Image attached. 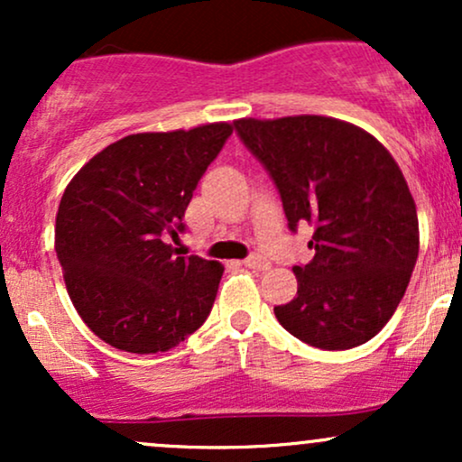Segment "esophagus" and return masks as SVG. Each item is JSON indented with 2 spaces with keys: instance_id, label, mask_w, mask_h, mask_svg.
<instances>
[{
  "instance_id": "obj_1",
  "label": "esophagus",
  "mask_w": 462,
  "mask_h": 462,
  "mask_svg": "<svg viewBox=\"0 0 462 462\" xmlns=\"http://www.w3.org/2000/svg\"><path fill=\"white\" fill-rule=\"evenodd\" d=\"M243 264L249 269H269V261L267 258H263L261 254H252V256L243 261Z\"/></svg>"
}]
</instances>
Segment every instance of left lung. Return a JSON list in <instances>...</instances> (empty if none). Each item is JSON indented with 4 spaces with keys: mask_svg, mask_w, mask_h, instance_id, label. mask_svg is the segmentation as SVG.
<instances>
[{
    "mask_svg": "<svg viewBox=\"0 0 462 462\" xmlns=\"http://www.w3.org/2000/svg\"><path fill=\"white\" fill-rule=\"evenodd\" d=\"M236 134L278 189L291 232L315 227L298 295L273 312L319 349L374 338L404 298L419 254L415 199L400 167L358 125L319 115L238 119Z\"/></svg>",
    "mask_w": 462,
    "mask_h": 462,
    "instance_id": "8db88e82",
    "label": "left lung"
}]
</instances>
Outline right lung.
Instances as JSON below:
<instances>
[{"label": "right lung", "mask_w": 462, "mask_h": 462, "mask_svg": "<svg viewBox=\"0 0 462 462\" xmlns=\"http://www.w3.org/2000/svg\"><path fill=\"white\" fill-rule=\"evenodd\" d=\"M230 124L143 132L84 164L62 193L56 254L78 315L102 341L132 354L176 347L213 309L224 267L178 256L169 236Z\"/></svg>", "instance_id": "1"}]
</instances>
